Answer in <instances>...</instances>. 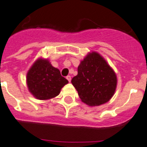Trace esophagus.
Returning a JSON list of instances; mask_svg holds the SVG:
<instances>
[{
    "label": "esophagus",
    "mask_w": 147,
    "mask_h": 147,
    "mask_svg": "<svg viewBox=\"0 0 147 147\" xmlns=\"http://www.w3.org/2000/svg\"><path fill=\"white\" fill-rule=\"evenodd\" d=\"M66 79L69 81V82H70V81H71V76H66Z\"/></svg>",
    "instance_id": "obj_1"
}]
</instances>
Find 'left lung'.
I'll return each mask as SVG.
<instances>
[{"label": "left lung", "mask_w": 147, "mask_h": 147, "mask_svg": "<svg viewBox=\"0 0 147 147\" xmlns=\"http://www.w3.org/2000/svg\"><path fill=\"white\" fill-rule=\"evenodd\" d=\"M71 82L81 100L93 107L105 104L113 97L117 85V77L100 54L91 51L81 61L78 75Z\"/></svg>", "instance_id": "1"}]
</instances>
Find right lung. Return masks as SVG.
Segmentation results:
<instances>
[{
  "instance_id": "add662e5",
  "label": "right lung",
  "mask_w": 147,
  "mask_h": 147,
  "mask_svg": "<svg viewBox=\"0 0 147 147\" xmlns=\"http://www.w3.org/2000/svg\"><path fill=\"white\" fill-rule=\"evenodd\" d=\"M26 83L29 92L36 98L48 100L57 96L69 81L48 59L39 57L28 70Z\"/></svg>"
}]
</instances>
